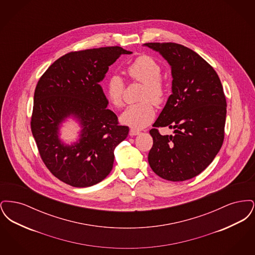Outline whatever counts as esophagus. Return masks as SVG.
Segmentation results:
<instances>
[{
	"label": "esophagus",
	"instance_id": "esophagus-1",
	"mask_svg": "<svg viewBox=\"0 0 255 255\" xmlns=\"http://www.w3.org/2000/svg\"><path fill=\"white\" fill-rule=\"evenodd\" d=\"M138 133H140V132H139L138 130H135V129H131L130 132H129V134L132 135V136H133V135H136V134H138Z\"/></svg>",
	"mask_w": 255,
	"mask_h": 255
}]
</instances>
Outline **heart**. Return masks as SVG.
Returning a JSON list of instances; mask_svg holds the SVG:
<instances>
[{
  "instance_id": "obj_1",
  "label": "heart",
  "mask_w": 255,
  "mask_h": 255,
  "mask_svg": "<svg viewBox=\"0 0 255 255\" xmlns=\"http://www.w3.org/2000/svg\"><path fill=\"white\" fill-rule=\"evenodd\" d=\"M128 75L135 81L144 84L139 103L128 106L121 116V122L135 129L144 128L153 122L156 111L155 103H160L165 95V86L160 78L161 67L157 61L148 55H141L130 63L126 69ZM125 83L118 74L112 75L105 85V95L115 107L123 105Z\"/></svg>"
}]
</instances>
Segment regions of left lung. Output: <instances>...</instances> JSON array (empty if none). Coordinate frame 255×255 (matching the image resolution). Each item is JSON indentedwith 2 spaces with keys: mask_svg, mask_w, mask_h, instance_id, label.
I'll use <instances>...</instances> for the list:
<instances>
[{
  "mask_svg": "<svg viewBox=\"0 0 255 255\" xmlns=\"http://www.w3.org/2000/svg\"><path fill=\"white\" fill-rule=\"evenodd\" d=\"M168 62L172 94L150 134L148 162L160 178L171 182L192 179L218 154L225 136L227 101L214 69L192 49L176 43H146ZM158 127L175 128L161 136Z\"/></svg>",
  "mask_w": 255,
  "mask_h": 255,
  "instance_id": "left-lung-1",
  "label": "left lung"
}]
</instances>
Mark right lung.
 Here are the masks:
<instances>
[{"label":"right lung","instance_id":"1","mask_svg":"<svg viewBox=\"0 0 255 255\" xmlns=\"http://www.w3.org/2000/svg\"><path fill=\"white\" fill-rule=\"evenodd\" d=\"M121 47L72 51L51 64L34 92L31 132L48 169L67 184L88 187L104 180L114 164L115 148L129 133L107 109L100 82L122 54ZM75 118L82 131L69 146L59 137L61 123Z\"/></svg>","mask_w":255,"mask_h":255}]
</instances>
